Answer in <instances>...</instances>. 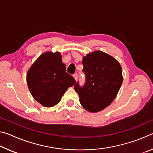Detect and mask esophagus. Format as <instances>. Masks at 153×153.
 I'll use <instances>...</instances> for the list:
<instances>
[{
  "mask_svg": "<svg viewBox=\"0 0 153 153\" xmlns=\"http://www.w3.org/2000/svg\"><path fill=\"white\" fill-rule=\"evenodd\" d=\"M74 77L75 80H76V81H77V74H75L74 75Z\"/></svg>",
  "mask_w": 153,
  "mask_h": 153,
  "instance_id": "esophagus-1",
  "label": "esophagus"
}]
</instances>
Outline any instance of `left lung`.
<instances>
[{
	"label": "left lung",
	"mask_w": 153,
	"mask_h": 153,
	"mask_svg": "<svg viewBox=\"0 0 153 153\" xmlns=\"http://www.w3.org/2000/svg\"><path fill=\"white\" fill-rule=\"evenodd\" d=\"M83 71L86 83L74 88L85 110L97 113L111 105L117 97L123 82L122 69L120 63L102 51H95L83 57Z\"/></svg>",
	"instance_id": "1"
}]
</instances>
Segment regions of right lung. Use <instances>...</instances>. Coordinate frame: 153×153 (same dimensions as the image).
<instances>
[{"label": "right lung", "mask_w": 153, "mask_h": 153, "mask_svg": "<svg viewBox=\"0 0 153 153\" xmlns=\"http://www.w3.org/2000/svg\"><path fill=\"white\" fill-rule=\"evenodd\" d=\"M26 79L33 98L45 107L58 104L67 88L76 83L66 72L61 53L51 51L42 54L36 59L28 69Z\"/></svg>", "instance_id": "1"}]
</instances>
